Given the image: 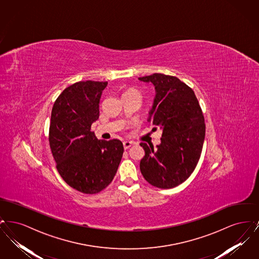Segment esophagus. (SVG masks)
Here are the masks:
<instances>
[{"mask_svg":"<svg viewBox=\"0 0 259 259\" xmlns=\"http://www.w3.org/2000/svg\"><path fill=\"white\" fill-rule=\"evenodd\" d=\"M132 145H133V143H131V142H129V141H125V142H123V147L125 149H128Z\"/></svg>","mask_w":259,"mask_h":259,"instance_id":"obj_1","label":"esophagus"}]
</instances>
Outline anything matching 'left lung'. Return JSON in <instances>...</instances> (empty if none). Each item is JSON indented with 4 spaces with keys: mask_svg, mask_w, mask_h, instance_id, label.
<instances>
[{
    "mask_svg": "<svg viewBox=\"0 0 259 259\" xmlns=\"http://www.w3.org/2000/svg\"><path fill=\"white\" fill-rule=\"evenodd\" d=\"M155 87L148 122L162 130L161 144L141 143L145 156L140 170L158 188H172L186 181L196 168L205 139V119L194 91L178 77L153 74L139 77Z\"/></svg>",
    "mask_w": 259,
    "mask_h": 259,
    "instance_id": "obj_1",
    "label": "left lung"
}]
</instances>
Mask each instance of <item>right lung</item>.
Here are the masks:
<instances>
[{
    "mask_svg": "<svg viewBox=\"0 0 259 259\" xmlns=\"http://www.w3.org/2000/svg\"><path fill=\"white\" fill-rule=\"evenodd\" d=\"M105 81H78L56 99L50 126V146L57 171L67 185L96 194L110 185L123 155L117 140H98L91 125L99 118Z\"/></svg>",
    "mask_w": 259,
    "mask_h": 259,
    "instance_id": "obj_1",
    "label": "right lung"
}]
</instances>
